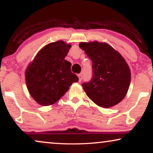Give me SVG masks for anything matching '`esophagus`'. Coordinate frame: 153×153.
I'll use <instances>...</instances> for the list:
<instances>
[{"mask_svg": "<svg viewBox=\"0 0 153 153\" xmlns=\"http://www.w3.org/2000/svg\"><path fill=\"white\" fill-rule=\"evenodd\" d=\"M78 77H79V81L81 82L82 81V75L81 74H78Z\"/></svg>", "mask_w": 153, "mask_h": 153, "instance_id": "1", "label": "esophagus"}]
</instances>
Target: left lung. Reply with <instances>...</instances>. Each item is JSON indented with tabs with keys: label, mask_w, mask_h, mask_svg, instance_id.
I'll list each match as a JSON object with an SVG mask.
<instances>
[{
	"label": "left lung",
	"mask_w": 153,
	"mask_h": 153,
	"mask_svg": "<svg viewBox=\"0 0 153 153\" xmlns=\"http://www.w3.org/2000/svg\"><path fill=\"white\" fill-rule=\"evenodd\" d=\"M79 47L93 62V78L82 84L88 97L103 108L118 104L130 85L131 72L126 60L106 42H80Z\"/></svg>",
	"instance_id": "8db88e82"
}]
</instances>
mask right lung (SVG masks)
<instances>
[{
	"instance_id": "1",
	"label": "right lung",
	"mask_w": 153,
	"mask_h": 153,
	"mask_svg": "<svg viewBox=\"0 0 153 153\" xmlns=\"http://www.w3.org/2000/svg\"><path fill=\"white\" fill-rule=\"evenodd\" d=\"M71 45L60 40L39 50L25 72L27 88L31 97L42 106L51 105L79 81L71 71L72 64L65 58Z\"/></svg>"
}]
</instances>
